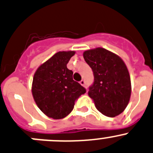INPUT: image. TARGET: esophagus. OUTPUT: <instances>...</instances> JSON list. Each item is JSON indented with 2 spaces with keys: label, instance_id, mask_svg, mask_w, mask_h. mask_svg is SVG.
<instances>
[{
  "label": "esophagus",
  "instance_id": "obj_1",
  "mask_svg": "<svg viewBox=\"0 0 153 153\" xmlns=\"http://www.w3.org/2000/svg\"><path fill=\"white\" fill-rule=\"evenodd\" d=\"M80 84H81L82 86H84V87H86V82L84 80H81V81H80Z\"/></svg>",
  "mask_w": 153,
  "mask_h": 153
}]
</instances>
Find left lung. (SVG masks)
I'll return each instance as SVG.
<instances>
[{
    "mask_svg": "<svg viewBox=\"0 0 153 153\" xmlns=\"http://www.w3.org/2000/svg\"><path fill=\"white\" fill-rule=\"evenodd\" d=\"M86 63L93 70L94 81L88 94L105 116L114 117L123 112L131 96V80L122 59L102 48L84 52Z\"/></svg>",
    "mask_w": 153,
    "mask_h": 153,
    "instance_id": "8db88e82",
    "label": "left lung"
}]
</instances>
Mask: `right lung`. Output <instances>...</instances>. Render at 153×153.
<instances>
[{
	"label": "right lung",
	"instance_id": "1",
	"mask_svg": "<svg viewBox=\"0 0 153 153\" xmlns=\"http://www.w3.org/2000/svg\"><path fill=\"white\" fill-rule=\"evenodd\" d=\"M75 51H59L41 65L33 79L32 93L39 109L49 117L63 119L86 89L72 78L66 65Z\"/></svg>",
	"mask_w": 153,
	"mask_h": 153
}]
</instances>
